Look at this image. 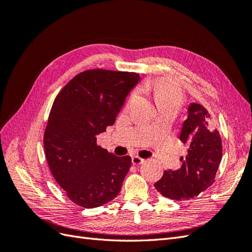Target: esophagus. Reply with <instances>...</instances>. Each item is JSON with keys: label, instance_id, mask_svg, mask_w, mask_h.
<instances>
[{"label": "esophagus", "instance_id": "obj_1", "mask_svg": "<svg viewBox=\"0 0 252 252\" xmlns=\"http://www.w3.org/2000/svg\"><path fill=\"white\" fill-rule=\"evenodd\" d=\"M131 162H132L133 165H140V164H142L144 162V158H140L138 156H134L131 158Z\"/></svg>", "mask_w": 252, "mask_h": 252}]
</instances>
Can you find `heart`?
Returning a JSON list of instances; mask_svg holds the SVG:
<instances>
[{"mask_svg": "<svg viewBox=\"0 0 252 252\" xmlns=\"http://www.w3.org/2000/svg\"><path fill=\"white\" fill-rule=\"evenodd\" d=\"M138 93H134L131 97H134ZM154 98L158 108L171 106L180 108L182 105V93L179 86L169 79H163L155 83L154 85Z\"/></svg>", "mask_w": 252, "mask_h": 252, "instance_id": "heart-1", "label": "heart"}]
</instances>
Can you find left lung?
Wrapping results in <instances>:
<instances>
[{"instance_id":"1","label":"left lung","mask_w":252,"mask_h":252,"mask_svg":"<svg viewBox=\"0 0 252 252\" xmlns=\"http://www.w3.org/2000/svg\"><path fill=\"white\" fill-rule=\"evenodd\" d=\"M180 140L188 145L186 158H181V168L165 170L155 184L163 196L177 201L197 196L211 186L222 159V140L201 104L189 105Z\"/></svg>"}]
</instances>
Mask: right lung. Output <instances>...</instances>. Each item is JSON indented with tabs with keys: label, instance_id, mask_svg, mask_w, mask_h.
Segmentation results:
<instances>
[{
	"label": "right lung",
	"instance_id": "right-lung-1",
	"mask_svg": "<svg viewBox=\"0 0 252 252\" xmlns=\"http://www.w3.org/2000/svg\"><path fill=\"white\" fill-rule=\"evenodd\" d=\"M140 79L135 72L86 70L66 84L53 102L44 133L45 155L58 184L82 207H98L120 192L131 158L97 146L96 135L114 124Z\"/></svg>",
	"mask_w": 252,
	"mask_h": 252
}]
</instances>
